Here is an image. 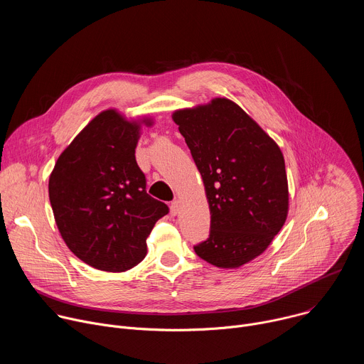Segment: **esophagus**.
I'll return each instance as SVG.
<instances>
[{"label":"esophagus","mask_w":364,"mask_h":364,"mask_svg":"<svg viewBox=\"0 0 364 364\" xmlns=\"http://www.w3.org/2000/svg\"><path fill=\"white\" fill-rule=\"evenodd\" d=\"M170 209H171V215H173V216H177L178 212H180V201H178V200H174V201L171 203V205H170Z\"/></svg>","instance_id":"34e87169"}]
</instances>
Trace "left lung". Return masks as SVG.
Masks as SVG:
<instances>
[{
    "label": "left lung",
    "instance_id": "obj_1",
    "mask_svg": "<svg viewBox=\"0 0 364 364\" xmlns=\"http://www.w3.org/2000/svg\"><path fill=\"white\" fill-rule=\"evenodd\" d=\"M201 174L210 235L194 252L218 268H239L264 253L289 205L278 144L239 105L215 97L173 114Z\"/></svg>",
    "mask_w": 364,
    "mask_h": 364
}]
</instances>
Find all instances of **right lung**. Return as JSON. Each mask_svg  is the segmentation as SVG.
<instances>
[{
	"instance_id": "obj_1",
	"label": "right lung",
	"mask_w": 364,
	"mask_h": 364,
	"mask_svg": "<svg viewBox=\"0 0 364 364\" xmlns=\"http://www.w3.org/2000/svg\"><path fill=\"white\" fill-rule=\"evenodd\" d=\"M117 109L96 115L60 154L48 197L68 247L95 269L124 272L146 255V237L168 213L152 198L136 164L141 125Z\"/></svg>"
}]
</instances>
